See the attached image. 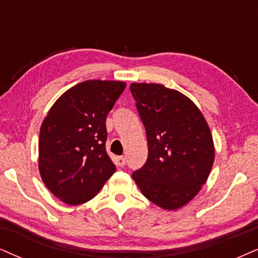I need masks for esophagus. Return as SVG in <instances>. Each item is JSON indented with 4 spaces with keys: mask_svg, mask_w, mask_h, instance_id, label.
<instances>
[{
    "mask_svg": "<svg viewBox=\"0 0 258 258\" xmlns=\"http://www.w3.org/2000/svg\"><path fill=\"white\" fill-rule=\"evenodd\" d=\"M115 164L118 167H123L126 164V158L122 157V156H119V157L115 158Z\"/></svg>",
    "mask_w": 258,
    "mask_h": 258,
    "instance_id": "34e87169",
    "label": "esophagus"
}]
</instances>
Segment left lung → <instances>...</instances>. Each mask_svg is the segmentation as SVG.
<instances>
[{
  "mask_svg": "<svg viewBox=\"0 0 258 258\" xmlns=\"http://www.w3.org/2000/svg\"><path fill=\"white\" fill-rule=\"evenodd\" d=\"M148 138L145 164L132 174L143 195L164 210L184 206L206 183L214 162L210 127L195 103L156 83H132Z\"/></svg>",
  "mask_w": 258,
  "mask_h": 258,
  "instance_id": "8db88e82",
  "label": "left lung"
}]
</instances>
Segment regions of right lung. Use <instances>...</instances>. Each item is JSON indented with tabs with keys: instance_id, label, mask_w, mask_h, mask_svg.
I'll return each mask as SVG.
<instances>
[{
	"instance_id": "obj_1",
	"label": "right lung",
	"mask_w": 258,
	"mask_h": 258,
	"mask_svg": "<svg viewBox=\"0 0 258 258\" xmlns=\"http://www.w3.org/2000/svg\"><path fill=\"white\" fill-rule=\"evenodd\" d=\"M126 83L93 80L67 90L39 135V171L54 197L81 205L99 193L116 168L107 155L106 119Z\"/></svg>"
}]
</instances>
